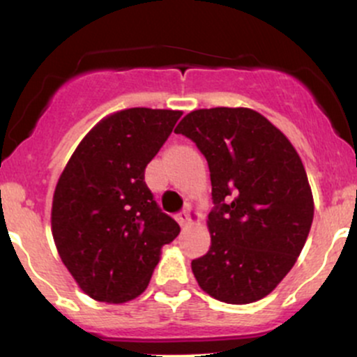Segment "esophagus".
I'll return each mask as SVG.
<instances>
[{
	"label": "esophagus",
	"mask_w": 357,
	"mask_h": 357,
	"mask_svg": "<svg viewBox=\"0 0 357 357\" xmlns=\"http://www.w3.org/2000/svg\"><path fill=\"white\" fill-rule=\"evenodd\" d=\"M193 218H197V210H195L191 205H188L185 210H181L178 215H176V220L179 222V225L181 227H185L188 223L193 222Z\"/></svg>",
	"instance_id": "34e87169"
}]
</instances>
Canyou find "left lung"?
Masks as SVG:
<instances>
[{
  "instance_id": "1",
  "label": "left lung",
  "mask_w": 357,
  "mask_h": 357,
  "mask_svg": "<svg viewBox=\"0 0 357 357\" xmlns=\"http://www.w3.org/2000/svg\"><path fill=\"white\" fill-rule=\"evenodd\" d=\"M174 132L197 144L210 169L211 245L191 261L199 288L232 305L264 298L293 268L312 227L298 152L250 108L195 109Z\"/></svg>"
}]
</instances>
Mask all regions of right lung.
<instances>
[{"label":"right lung","mask_w":357,"mask_h":357,"mask_svg":"<svg viewBox=\"0 0 357 357\" xmlns=\"http://www.w3.org/2000/svg\"><path fill=\"white\" fill-rule=\"evenodd\" d=\"M181 112L128 108L81 140L59 178L52 236L62 262L86 295L107 303L134 300L151 281L160 249L179 234L144 172Z\"/></svg>","instance_id":"add662e5"}]
</instances>
